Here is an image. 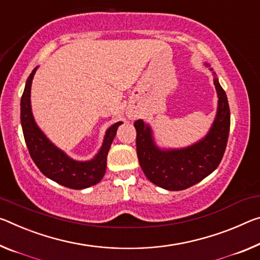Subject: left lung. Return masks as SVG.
<instances>
[{
	"mask_svg": "<svg viewBox=\"0 0 260 260\" xmlns=\"http://www.w3.org/2000/svg\"><path fill=\"white\" fill-rule=\"evenodd\" d=\"M217 112L208 134L183 149L162 150L156 147L149 125L137 120V151L140 167L151 183L169 191H182L199 183L219 167L230 129L228 98L217 78H214Z\"/></svg>",
	"mask_w": 260,
	"mask_h": 260,
	"instance_id": "obj_1",
	"label": "left lung"
}]
</instances>
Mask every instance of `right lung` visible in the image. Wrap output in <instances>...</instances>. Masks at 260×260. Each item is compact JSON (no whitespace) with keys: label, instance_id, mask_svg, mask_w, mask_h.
<instances>
[{"label":"right lung","instance_id":"right-lung-1","mask_svg":"<svg viewBox=\"0 0 260 260\" xmlns=\"http://www.w3.org/2000/svg\"><path fill=\"white\" fill-rule=\"evenodd\" d=\"M36 67L27 77L25 89L20 100V122L28 152L36 166L49 179L73 189H82L100 183L105 175L106 158L121 121L115 122L106 131L103 146L94 158L88 162H78L68 157L56 148L39 129L31 110V84L37 71Z\"/></svg>","mask_w":260,"mask_h":260}]
</instances>
